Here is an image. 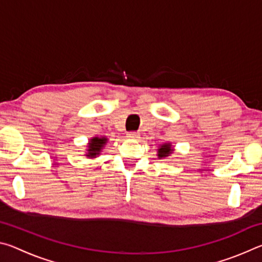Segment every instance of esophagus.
Returning a JSON list of instances; mask_svg holds the SVG:
<instances>
[{
    "mask_svg": "<svg viewBox=\"0 0 262 262\" xmlns=\"http://www.w3.org/2000/svg\"><path fill=\"white\" fill-rule=\"evenodd\" d=\"M127 137H129V139H139L140 135H139V133H136V132H129L127 134Z\"/></svg>",
    "mask_w": 262,
    "mask_h": 262,
    "instance_id": "34e87169",
    "label": "esophagus"
}]
</instances>
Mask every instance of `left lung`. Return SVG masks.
<instances>
[{
  "mask_svg": "<svg viewBox=\"0 0 262 262\" xmlns=\"http://www.w3.org/2000/svg\"><path fill=\"white\" fill-rule=\"evenodd\" d=\"M171 145L170 144H163L161 149H158V156L159 157H166L168 156V154H171Z\"/></svg>",
  "mask_w": 262,
  "mask_h": 262,
  "instance_id": "1",
  "label": "left lung"
}]
</instances>
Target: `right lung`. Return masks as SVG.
Here are the masks:
<instances>
[{"mask_svg": "<svg viewBox=\"0 0 262 262\" xmlns=\"http://www.w3.org/2000/svg\"><path fill=\"white\" fill-rule=\"evenodd\" d=\"M106 141L107 140H106L105 137H101V139H99V137H94V139L90 141V143H89V150H88L89 155H86V156L89 157L97 156V155L100 152V150L103 149Z\"/></svg>", "mask_w": 262, "mask_h": 262, "instance_id": "1", "label": "right lung"}]
</instances>
